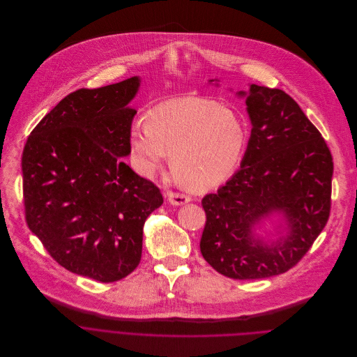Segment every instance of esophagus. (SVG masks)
Returning a JSON list of instances; mask_svg holds the SVG:
<instances>
[{"label":"esophagus","mask_w":357,"mask_h":357,"mask_svg":"<svg viewBox=\"0 0 357 357\" xmlns=\"http://www.w3.org/2000/svg\"><path fill=\"white\" fill-rule=\"evenodd\" d=\"M167 198H169L170 204H173V205H184V204L191 201V198L188 195L178 194V192H172V191L167 192Z\"/></svg>","instance_id":"34e87169"}]
</instances>
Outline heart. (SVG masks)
Returning <instances> with one entry per match:
<instances>
[{"mask_svg": "<svg viewBox=\"0 0 357 357\" xmlns=\"http://www.w3.org/2000/svg\"><path fill=\"white\" fill-rule=\"evenodd\" d=\"M248 140L246 126L231 108L199 97H180L155 105L146 123L135 121L129 146L136 172L156 174L170 155V167L192 190H209L238 169Z\"/></svg>", "mask_w": 357, "mask_h": 357, "instance_id": "b5f03b06", "label": "heart"}]
</instances>
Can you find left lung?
Instances as JSON below:
<instances>
[{"instance_id":"8db88e82","label":"left lung","mask_w":357,"mask_h":357,"mask_svg":"<svg viewBox=\"0 0 357 357\" xmlns=\"http://www.w3.org/2000/svg\"><path fill=\"white\" fill-rule=\"evenodd\" d=\"M236 96L245 98L252 123L248 149L232 178L202 198L199 249L227 277L267 278L296 266L325 228L333 162L319 130L289 94L249 84ZM267 225L275 234L260 236L257 229Z\"/></svg>"}]
</instances>
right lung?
Returning <instances> with one entry per match:
<instances>
[{"label": "right lung", "instance_id": "1", "mask_svg": "<svg viewBox=\"0 0 357 357\" xmlns=\"http://www.w3.org/2000/svg\"><path fill=\"white\" fill-rule=\"evenodd\" d=\"M140 77L64 97L32 130L22 153L29 229L68 271L101 282L132 273L160 190L121 158Z\"/></svg>", "mask_w": 357, "mask_h": 357}]
</instances>
